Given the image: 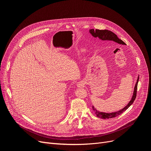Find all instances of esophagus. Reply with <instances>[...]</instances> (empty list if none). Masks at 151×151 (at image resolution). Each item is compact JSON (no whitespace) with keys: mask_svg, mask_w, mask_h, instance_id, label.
<instances>
[{"mask_svg":"<svg viewBox=\"0 0 151 151\" xmlns=\"http://www.w3.org/2000/svg\"><path fill=\"white\" fill-rule=\"evenodd\" d=\"M77 86L78 87V88H83V87L84 86V83L83 82H79V83H77Z\"/></svg>","mask_w":151,"mask_h":151,"instance_id":"34e87169","label":"esophagus"}]
</instances>
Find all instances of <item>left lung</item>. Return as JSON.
Masks as SVG:
<instances>
[{
	"label": "left lung",
	"mask_w": 151,
	"mask_h": 151,
	"mask_svg": "<svg viewBox=\"0 0 151 151\" xmlns=\"http://www.w3.org/2000/svg\"><path fill=\"white\" fill-rule=\"evenodd\" d=\"M89 33L92 35L93 36H94V38H99L100 40H101L103 41H113L117 43L122 44V45H126L123 41L120 39L118 38V36L116 35H115L114 33H113L112 31H109L107 29H104V30H99V29H91L89 30ZM139 79V76L137 78V83L135 85V88H134V93L133 96H132V99L130 101V102L128 103L127 106L123 108V109H120V110L116 111V112H113V113H104V112H100L98 111L93 106V109L96 115L98 117L102 118V119H109V118H115L116 116H118V115H121L122 113L124 112L126 109L129 108L132 104L134 103V100L136 98V95H137V84H138V81Z\"/></svg>",
	"instance_id": "8db88e82"
}]
</instances>
